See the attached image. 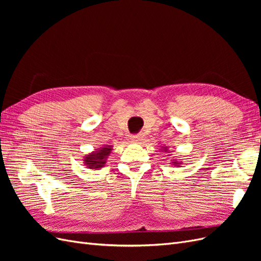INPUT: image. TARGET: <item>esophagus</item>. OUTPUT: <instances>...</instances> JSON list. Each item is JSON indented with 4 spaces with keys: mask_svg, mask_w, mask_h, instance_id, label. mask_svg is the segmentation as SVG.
Listing matches in <instances>:
<instances>
[{
    "mask_svg": "<svg viewBox=\"0 0 261 261\" xmlns=\"http://www.w3.org/2000/svg\"><path fill=\"white\" fill-rule=\"evenodd\" d=\"M130 140L133 143H140L141 140H143V135L141 134H138V135H134L130 137Z\"/></svg>",
    "mask_w": 261,
    "mask_h": 261,
    "instance_id": "34e87169",
    "label": "esophagus"
}]
</instances>
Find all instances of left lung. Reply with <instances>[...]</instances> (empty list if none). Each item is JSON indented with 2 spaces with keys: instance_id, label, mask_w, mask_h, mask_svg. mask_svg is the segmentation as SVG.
<instances>
[{
  "instance_id": "left-lung-1",
  "label": "left lung",
  "mask_w": 261,
  "mask_h": 261,
  "mask_svg": "<svg viewBox=\"0 0 261 261\" xmlns=\"http://www.w3.org/2000/svg\"><path fill=\"white\" fill-rule=\"evenodd\" d=\"M161 151H164V152H169L170 150H169V148L168 147H161ZM172 165H175V167H177V168H179V165L181 164V162L180 161H178L177 159H173L172 160V162H170Z\"/></svg>"
}]
</instances>
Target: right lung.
Returning <instances> with one entry per match:
<instances>
[{
  "label": "right lung",
  "mask_w": 261,
  "mask_h": 261,
  "mask_svg": "<svg viewBox=\"0 0 261 261\" xmlns=\"http://www.w3.org/2000/svg\"><path fill=\"white\" fill-rule=\"evenodd\" d=\"M113 146L105 145L103 147L98 148L96 151H92L89 154H86L84 158V164L88 169L91 170H99L103 168L109 155L111 154Z\"/></svg>",
  "instance_id": "add662e5"
}]
</instances>
